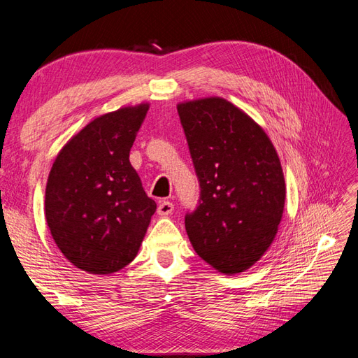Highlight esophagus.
Returning a JSON list of instances; mask_svg holds the SVG:
<instances>
[{"label":"esophagus","instance_id":"esophagus-1","mask_svg":"<svg viewBox=\"0 0 358 358\" xmlns=\"http://www.w3.org/2000/svg\"><path fill=\"white\" fill-rule=\"evenodd\" d=\"M173 210H175V206H173V203L171 201H161L159 204H158V215H161V216H167V215H170Z\"/></svg>","mask_w":358,"mask_h":358}]
</instances>
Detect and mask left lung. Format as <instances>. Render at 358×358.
<instances>
[{"mask_svg": "<svg viewBox=\"0 0 358 358\" xmlns=\"http://www.w3.org/2000/svg\"><path fill=\"white\" fill-rule=\"evenodd\" d=\"M178 113L200 183L188 237L218 272L241 273L267 251L282 218L279 157L264 129L220 96L180 103Z\"/></svg>", "mask_w": 358, "mask_h": 358, "instance_id": "obj_1", "label": "left lung"}]
</instances>
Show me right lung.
Segmentation results:
<instances>
[{
    "instance_id": "add662e5",
    "label": "right lung",
    "mask_w": 358,
    "mask_h": 358,
    "mask_svg": "<svg viewBox=\"0 0 358 358\" xmlns=\"http://www.w3.org/2000/svg\"><path fill=\"white\" fill-rule=\"evenodd\" d=\"M149 104L95 117L61 149L50 169L45 212L53 241L70 263L113 273L138 252L157 210L129 150Z\"/></svg>"
}]
</instances>
